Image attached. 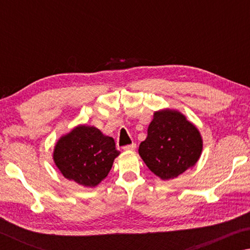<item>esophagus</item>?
I'll list each match as a JSON object with an SVG mask.
<instances>
[{"label":"esophagus","instance_id":"1","mask_svg":"<svg viewBox=\"0 0 250 250\" xmlns=\"http://www.w3.org/2000/svg\"><path fill=\"white\" fill-rule=\"evenodd\" d=\"M135 147H137V145H135V143H131V145H129V146H124V150H125V151H133V150H135Z\"/></svg>","mask_w":250,"mask_h":250}]
</instances>
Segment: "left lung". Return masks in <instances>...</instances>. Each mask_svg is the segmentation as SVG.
<instances>
[{
	"label": "left lung",
	"instance_id": "obj_1",
	"mask_svg": "<svg viewBox=\"0 0 250 250\" xmlns=\"http://www.w3.org/2000/svg\"><path fill=\"white\" fill-rule=\"evenodd\" d=\"M203 139L195 125L174 109L154 111L147 137L139 154L161 180H173L193 167L201 158Z\"/></svg>",
	"mask_w": 250,
	"mask_h": 250
}]
</instances>
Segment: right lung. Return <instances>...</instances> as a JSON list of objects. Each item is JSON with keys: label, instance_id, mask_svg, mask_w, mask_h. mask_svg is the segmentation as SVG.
Masks as SVG:
<instances>
[{"label": "right lung", "instance_id": "right-lung-1", "mask_svg": "<svg viewBox=\"0 0 250 250\" xmlns=\"http://www.w3.org/2000/svg\"><path fill=\"white\" fill-rule=\"evenodd\" d=\"M119 154L111 137L92 125H79L58 139L53 160L65 179L95 188L107 177Z\"/></svg>", "mask_w": 250, "mask_h": 250}]
</instances>
